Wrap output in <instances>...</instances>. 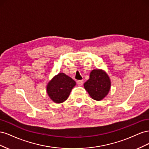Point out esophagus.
Here are the masks:
<instances>
[{
  "label": "esophagus",
  "mask_w": 149,
  "mask_h": 149,
  "mask_svg": "<svg viewBox=\"0 0 149 149\" xmlns=\"http://www.w3.org/2000/svg\"><path fill=\"white\" fill-rule=\"evenodd\" d=\"M77 84L79 86H81L83 84V80H78L77 81Z\"/></svg>",
  "instance_id": "1"
}]
</instances>
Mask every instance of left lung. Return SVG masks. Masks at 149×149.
Instances as JSON below:
<instances>
[{"label":"left lung","instance_id":"1","mask_svg":"<svg viewBox=\"0 0 149 149\" xmlns=\"http://www.w3.org/2000/svg\"><path fill=\"white\" fill-rule=\"evenodd\" d=\"M111 86V79L105 71L93 70L89 79L84 84V88L89 96L96 101H101L109 93Z\"/></svg>","mask_w":149,"mask_h":149}]
</instances>
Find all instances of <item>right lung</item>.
Here are the masks:
<instances>
[{"mask_svg":"<svg viewBox=\"0 0 149 149\" xmlns=\"http://www.w3.org/2000/svg\"><path fill=\"white\" fill-rule=\"evenodd\" d=\"M76 82L63 73H59L49 81L47 86L48 96L55 103H61L66 101Z\"/></svg>","mask_w":149,"mask_h":149,"instance_id":"right-lung-1","label":"right lung"}]
</instances>
